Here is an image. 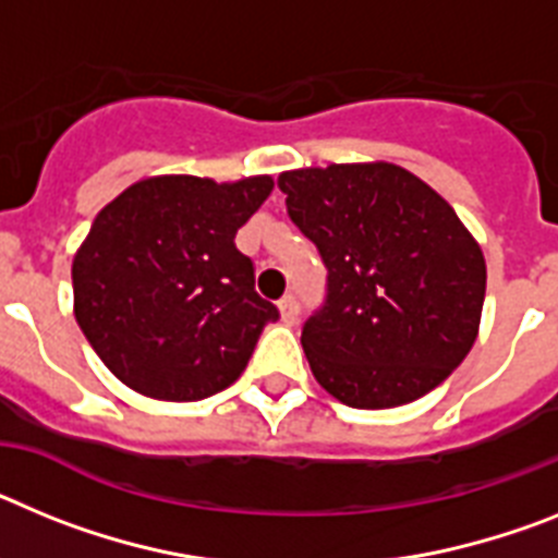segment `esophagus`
<instances>
[{"label":"esophagus","mask_w":558,"mask_h":558,"mask_svg":"<svg viewBox=\"0 0 558 558\" xmlns=\"http://www.w3.org/2000/svg\"><path fill=\"white\" fill-rule=\"evenodd\" d=\"M278 312H280V319H283L286 326H292L294 319H298V312H300L298 300H294L292 294H286V298L278 303Z\"/></svg>","instance_id":"34e87169"}]
</instances>
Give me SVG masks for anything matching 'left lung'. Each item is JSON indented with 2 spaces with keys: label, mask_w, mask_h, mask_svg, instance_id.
I'll list each match as a JSON object with an SVG mask.
<instances>
[{
  "label": "left lung",
  "mask_w": 558,
  "mask_h": 558,
  "mask_svg": "<svg viewBox=\"0 0 558 558\" xmlns=\"http://www.w3.org/2000/svg\"><path fill=\"white\" fill-rule=\"evenodd\" d=\"M286 207L328 266V300L303 326L314 379L356 410L421 399L481 331L486 258L447 198L393 162H331L278 177Z\"/></svg>",
  "instance_id": "8db88e82"
}]
</instances>
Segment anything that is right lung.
<instances>
[{
  "label": "right lung",
  "instance_id": "obj_1",
  "mask_svg": "<svg viewBox=\"0 0 558 558\" xmlns=\"http://www.w3.org/2000/svg\"><path fill=\"white\" fill-rule=\"evenodd\" d=\"M272 187L269 173L235 182L159 173L95 216L72 258V312L125 387L198 401L244 373L278 308L255 292L235 232Z\"/></svg>",
  "mask_w": 558,
  "mask_h": 558
}]
</instances>
